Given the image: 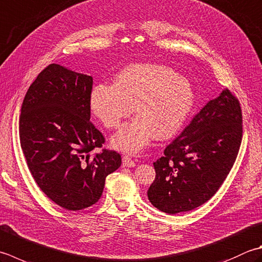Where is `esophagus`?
Segmentation results:
<instances>
[{"instance_id": "34e87169", "label": "esophagus", "mask_w": 262, "mask_h": 262, "mask_svg": "<svg viewBox=\"0 0 262 262\" xmlns=\"http://www.w3.org/2000/svg\"><path fill=\"white\" fill-rule=\"evenodd\" d=\"M136 166V163L132 160L130 158H128V157H122V167H128V168H130V167H135Z\"/></svg>"}]
</instances>
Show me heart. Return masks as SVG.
Listing matches in <instances>:
<instances>
[{
	"label": "heart",
	"mask_w": 262,
	"mask_h": 262,
	"mask_svg": "<svg viewBox=\"0 0 262 262\" xmlns=\"http://www.w3.org/2000/svg\"><path fill=\"white\" fill-rule=\"evenodd\" d=\"M194 100L191 83L175 70L162 64L138 63L122 69L114 84L94 86L90 106L110 129L134 111L136 117L112 136L111 145L136 155L155 136L158 140L175 136L192 111Z\"/></svg>",
	"instance_id": "heart-1"
}]
</instances>
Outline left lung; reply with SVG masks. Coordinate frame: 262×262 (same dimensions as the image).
<instances>
[{
  "mask_svg": "<svg viewBox=\"0 0 262 262\" xmlns=\"http://www.w3.org/2000/svg\"><path fill=\"white\" fill-rule=\"evenodd\" d=\"M242 133L239 102L224 90L166 147L165 156L153 162L156 179L147 191L150 202L169 214L206 203L236 160Z\"/></svg>",
  "mask_w": 262,
  "mask_h": 262,
  "instance_id": "left-lung-1",
  "label": "left lung"
}]
</instances>
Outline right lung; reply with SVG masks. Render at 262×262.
<instances>
[{
    "label": "right lung",
    "mask_w": 262,
    "mask_h": 262,
    "mask_svg": "<svg viewBox=\"0 0 262 262\" xmlns=\"http://www.w3.org/2000/svg\"><path fill=\"white\" fill-rule=\"evenodd\" d=\"M92 76L52 63L29 86L19 121L20 144L38 187L67 210L99 201L105 178L121 165L119 153L102 150L104 137L90 121Z\"/></svg>",
    "instance_id": "right-lung-1"
}]
</instances>
